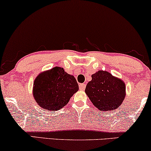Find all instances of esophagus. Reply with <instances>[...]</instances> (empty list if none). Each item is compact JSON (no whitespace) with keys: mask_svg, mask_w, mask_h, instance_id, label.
<instances>
[{"mask_svg":"<svg viewBox=\"0 0 151 151\" xmlns=\"http://www.w3.org/2000/svg\"><path fill=\"white\" fill-rule=\"evenodd\" d=\"M79 88L80 90H84L86 88V84H80Z\"/></svg>","mask_w":151,"mask_h":151,"instance_id":"34e87169","label":"esophagus"}]
</instances>
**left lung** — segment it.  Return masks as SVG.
<instances>
[{
  "instance_id": "8db88e82",
  "label": "left lung",
  "mask_w": 151,
  "mask_h": 151,
  "mask_svg": "<svg viewBox=\"0 0 151 151\" xmlns=\"http://www.w3.org/2000/svg\"><path fill=\"white\" fill-rule=\"evenodd\" d=\"M85 92L99 110L109 111L117 109L125 98V84L107 71H99L91 76Z\"/></svg>"
}]
</instances>
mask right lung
<instances>
[{
    "mask_svg": "<svg viewBox=\"0 0 151 151\" xmlns=\"http://www.w3.org/2000/svg\"><path fill=\"white\" fill-rule=\"evenodd\" d=\"M78 89L76 78L66 73L63 68L55 67L36 78L33 93L40 107L57 111L67 105Z\"/></svg>",
    "mask_w": 151,
    "mask_h": 151,
    "instance_id": "right-lung-1",
    "label": "right lung"
}]
</instances>
